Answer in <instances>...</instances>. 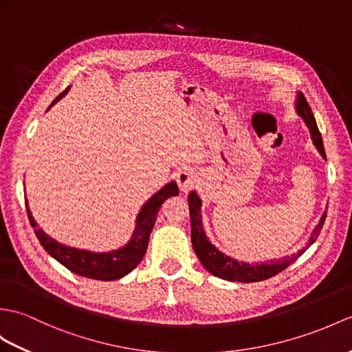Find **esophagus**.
Wrapping results in <instances>:
<instances>
[{"label":"esophagus","instance_id":"1","mask_svg":"<svg viewBox=\"0 0 352 352\" xmlns=\"http://www.w3.org/2000/svg\"><path fill=\"white\" fill-rule=\"evenodd\" d=\"M196 182H198V174H196L192 168H183L177 174V183H178L179 190L183 193L189 192L196 184Z\"/></svg>","mask_w":352,"mask_h":352}]
</instances>
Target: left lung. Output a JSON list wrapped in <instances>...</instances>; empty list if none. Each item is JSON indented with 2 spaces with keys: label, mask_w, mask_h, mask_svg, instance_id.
Returning a JSON list of instances; mask_svg holds the SVG:
<instances>
[{
  "label": "left lung",
  "mask_w": 352,
  "mask_h": 352,
  "mask_svg": "<svg viewBox=\"0 0 352 352\" xmlns=\"http://www.w3.org/2000/svg\"><path fill=\"white\" fill-rule=\"evenodd\" d=\"M296 112L298 113V117L303 118L305 124L307 126L310 138H312V142L316 146L318 153L321 154L324 160H327L322 136L320 133V130H318L312 109H310L307 100L301 93H297ZM201 208H202V201L198 196V193L192 190L189 193V210H190V222H192V246L196 256H198V259L201 261V264L206 267L207 272H210L213 276L230 282H244V283L270 279V277L276 276L277 273H280L285 268L289 267L298 256L303 255L310 244L315 243L318 235H320L322 230L325 214H327V210H325L322 217L320 219V223L314 228L312 234H310L306 246L303 249H300L297 253H292L291 256H283L279 259L274 258V259L264 261V263L249 264V263H244V261L234 259L230 255H226V253L220 252L214 244L208 240L207 232L204 231Z\"/></svg>",
  "instance_id": "left-lung-1"
}]
</instances>
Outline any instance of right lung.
<instances>
[{"mask_svg":"<svg viewBox=\"0 0 352 352\" xmlns=\"http://www.w3.org/2000/svg\"><path fill=\"white\" fill-rule=\"evenodd\" d=\"M70 87L63 91L56 99L52 102L55 104L60 99L69 93ZM51 104V106H52ZM178 195V186L175 182H169L162 187L160 190L154 193L151 198L146 201L142 208L135 219V230L130 240L118 249H112L108 252H93L87 249H78L56 241L51 235H47L42 228H38L37 222L32 217V213L28 206V199L25 196V206L28 211V219L31 226L34 228L37 239L42 244L43 249L55 258L61 265L69 268L78 276L88 277V279L96 280H117L129 274L132 270L141 263L146 248H148L150 234L156 223L157 213L162 207V204L170 196Z\"/></svg>","mask_w":352,"mask_h":352,"instance_id":"1","label":"right lung"}]
</instances>
